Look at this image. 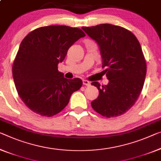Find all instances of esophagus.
I'll return each instance as SVG.
<instances>
[{"instance_id": "esophagus-1", "label": "esophagus", "mask_w": 161, "mask_h": 161, "mask_svg": "<svg viewBox=\"0 0 161 161\" xmlns=\"http://www.w3.org/2000/svg\"><path fill=\"white\" fill-rule=\"evenodd\" d=\"M83 84L84 86H91V83L89 82V81L86 80H83Z\"/></svg>"}]
</instances>
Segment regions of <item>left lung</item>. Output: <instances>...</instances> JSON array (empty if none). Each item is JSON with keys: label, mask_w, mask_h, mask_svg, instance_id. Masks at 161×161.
Returning <instances> with one entry per match:
<instances>
[{"label": "left lung", "mask_w": 161, "mask_h": 161, "mask_svg": "<svg viewBox=\"0 0 161 161\" xmlns=\"http://www.w3.org/2000/svg\"><path fill=\"white\" fill-rule=\"evenodd\" d=\"M82 29L97 43L108 80L102 87L98 82L91 83L99 91L91 106L103 117L122 115L135 104L144 85L147 66L140 42L132 32L112 24Z\"/></svg>", "instance_id": "left-lung-1"}]
</instances>
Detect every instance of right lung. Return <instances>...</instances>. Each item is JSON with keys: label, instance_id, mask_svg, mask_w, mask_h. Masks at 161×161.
I'll return each instance as SVG.
<instances>
[{"label": "right lung", "instance_id": "1", "mask_svg": "<svg viewBox=\"0 0 161 161\" xmlns=\"http://www.w3.org/2000/svg\"><path fill=\"white\" fill-rule=\"evenodd\" d=\"M86 34L67 26H43L21 42L13 65L17 92L27 107L38 114L53 117L68 104L83 82L64 77L58 70L68 49Z\"/></svg>", "mask_w": 161, "mask_h": 161}]
</instances>
